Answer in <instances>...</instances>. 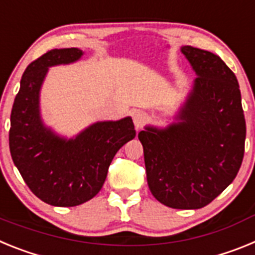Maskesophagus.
<instances>
[{
    "mask_svg": "<svg viewBox=\"0 0 255 255\" xmlns=\"http://www.w3.org/2000/svg\"><path fill=\"white\" fill-rule=\"evenodd\" d=\"M147 120V115L145 112L143 111H135L132 114V121H134V125H135V129L139 130L143 126V124L145 123Z\"/></svg>",
    "mask_w": 255,
    "mask_h": 255,
    "instance_id": "34e87169",
    "label": "esophagus"
}]
</instances>
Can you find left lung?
<instances>
[{
  "mask_svg": "<svg viewBox=\"0 0 255 255\" xmlns=\"http://www.w3.org/2000/svg\"><path fill=\"white\" fill-rule=\"evenodd\" d=\"M197 74L193 89L164 129L138 134L150 193L164 206L198 209L234 181L244 157L245 126L238 79L217 55L181 47Z\"/></svg>",
  "mask_w": 255,
  "mask_h": 255,
  "instance_id": "left-lung-1",
  "label": "left lung"
}]
</instances>
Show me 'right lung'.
Returning a JSON list of instances; mask_svg holds the SVG:
<instances>
[{"label": "right lung", "mask_w": 255, "mask_h": 255, "mask_svg": "<svg viewBox=\"0 0 255 255\" xmlns=\"http://www.w3.org/2000/svg\"><path fill=\"white\" fill-rule=\"evenodd\" d=\"M84 52L51 49L25 69L13 101L8 132L15 166L31 193L44 203L74 207L96 197L117 150L135 138L131 117L100 121L75 138L55 134L40 119L39 93L48 69L73 64Z\"/></svg>", "instance_id": "add662e5"}]
</instances>
